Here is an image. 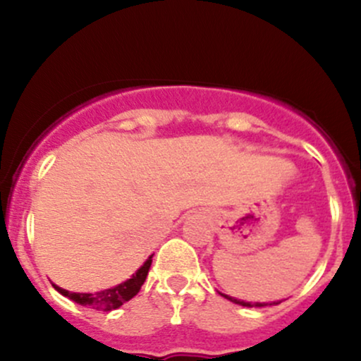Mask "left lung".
<instances>
[{
	"label": "left lung",
	"mask_w": 361,
	"mask_h": 361,
	"mask_svg": "<svg viewBox=\"0 0 361 361\" xmlns=\"http://www.w3.org/2000/svg\"><path fill=\"white\" fill-rule=\"evenodd\" d=\"M222 297H226L227 300H231V302H234V304H239V305H244V307H252V305L250 304V302H244V300H238V299H234V297H229V295H226V293H221ZM276 304H279V302H276ZM256 307H263V304H255Z\"/></svg>",
	"instance_id": "1"
}]
</instances>
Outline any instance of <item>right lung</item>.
I'll return each mask as SVG.
<instances>
[{
	"label": "right lung",
	"instance_id": "1",
	"mask_svg": "<svg viewBox=\"0 0 361 361\" xmlns=\"http://www.w3.org/2000/svg\"><path fill=\"white\" fill-rule=\"evenodd\" d=\"M151 263H152V256H149L146 263H144L142 267L135 271V275H132V279H128L127 281H123V283L117 285V287L102 290V292H97V293L68 292V290L57 287V285H54V288H56L59 293H62L64 297H68V299L76 302V304L85 305V307L114 310V309H118L120 305H123L126 302L130 300L132 297L137 295L140 287H142V283L146 281V276L149 273V268H151Z\"/></svg>",
	"mask_w": 361,
	"mask_h": 361
}]
</instances>
